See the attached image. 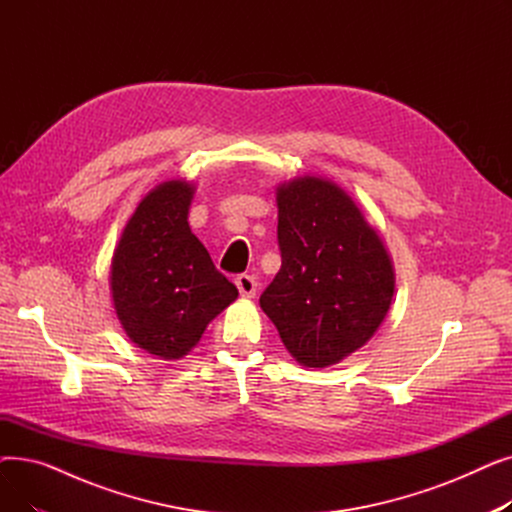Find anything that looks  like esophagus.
Wrapping results in <instances>:
<instances>
[{"label":"esophagus","instance_id":"34e87169","mask_svg":"<svg viewBox=\"0 0 512 512\" xmlns=\"http://www.w3.org/2000/svg\"><path fill=\"white\" fill-rule=\"evenodd\" d=\"M234 282H236V286H238L242 297H247V299H253V297H255V292H257V280H255L253 276H249V274H238Z\"/></svg>","mask_w":512,"mask_h":512}]
</instances>
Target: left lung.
Wrapping results in <instances>:
<instances>
[{
  "mask_svg": "<svg viewBox=\"0 0 512 512\" xmlns=\"http://www.w3.org/2000/svg\"><path fill=\"white\" fill-rule=\"evenodd\" d=\"M282 267L261 294L288 353L328 367L355 353L384 321L394 272L380 236L342 188L315 176L278 188Z\"/></svg>",
  "mask_w": 512,
  "mask_h": 512,
  "instance_id": "left-lung-1",
  "label": "left lung"
}]
</instances>
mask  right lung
<instances>
[{
	"label": "right lung",
	"mask_w": 512,
	"mask_h": 512,
	"mask_svg": "<svg viewBox=\"0 0 512 512\" xmlns=\"http://www.w3.org/2000/svg\"><path fill=\"white\" fill-rule=\"evenodd\" d=\"M193 184L164 182L134 211L112 261V297L128 338L180 359L236 297L186 222Z\"/></svg>",
	"instance_id": "right-lung-1"
}]
</instances>
